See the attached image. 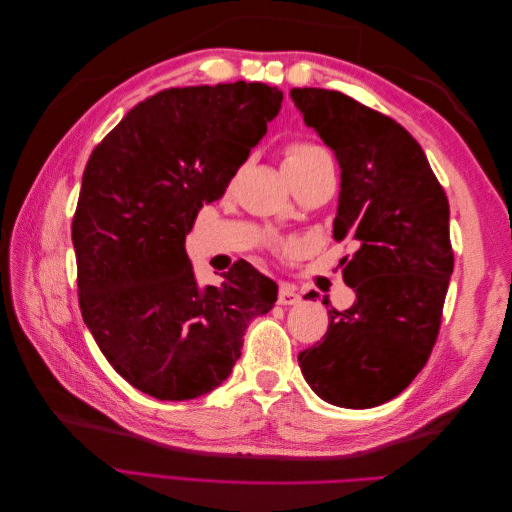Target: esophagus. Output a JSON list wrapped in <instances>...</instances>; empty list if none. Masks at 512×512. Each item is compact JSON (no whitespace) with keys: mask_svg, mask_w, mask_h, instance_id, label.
Here are the masks:
<instances>
[{"mask_svg":"<svg viewBox=\"0 0 512 512\" xmlns=\"http://www.w3.org/2000/svg\"><path fill=\"white\" fill-rule=\"evenodd\" d=\"M299 301H301V297H299L297 288L290 286V284L280 286V292H277V303H280V305H294Z\"/></svg>","mask_w":512,"mask_h":512,"instance_id":"34e87169","label":"esophagus"}]
</instances>
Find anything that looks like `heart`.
<instances>
[{
	"instance_id": "1",
	"label": "heart",
	"mask_w": 512,
	"mask_h": 512,
	"mask_svg": "<svg viewBox=\"0 0 512 512\" xmlns=\"http://www.w3.org/2000/svg\"><path fill=\"white\" fill-rule=\"evenodd\" d=\"M320 160H331L329 153L324 147L309 143V141H297L286 147L284 153V166L294 168V166H309Z\"/></svg>"
}]
</instances>
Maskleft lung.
Here are the masks:
<instances>
[{"label":"left lung","instance_id":"8db88e82","mask_svg":"<svg viewBox=\"0 0 512 512\" xmlns=\"http://www.w3.org/2000/svg\"><path fill=\"white\" fill-rule=\"evenodd\" d=\"M290 98L335 151L342 192L333 239L356 245L342 271L356 301L344 312L331 307L327 333L299 352V365L329 404L374 408L404 391L436 346L455 262L448 200L395 119L339 91L303 87Z\"/></svg>","mask_w":512,"mask_h":512}]
</instances>
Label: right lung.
I'll return each instance as SVG.
<instances>
[{"label":"right lung","mask_w":512,"mask_h":512,"mask_svg":"<svg viewBox=\"0 0 512 512\" xmlns=\"http://www.w3.org/2000/svg\"><path fill=\"white\" fill-rule=\"evenodd\" d=\"M265 83L170 87L123 117L87 160L72 218L79 305L106 361L162 401L220 386L277 284L237 260L200 290L185 235L280 113Z\"/></svg>","instance_id":"obj_1"}]
</instances>
